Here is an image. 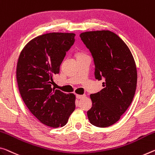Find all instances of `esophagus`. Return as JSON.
<instances>
[{"label":"esophagus","instance_id":"34e87169","mask_svg":"<svg viewBox=\"0 0 155 155\" xmlns=\"http://www.w3.org/2000/svg\"><path fill=\"white\" fill-rule=\"evenodd\" d=\"M85 95H80V94H77L76 95V97H77V99H82V98L85 97Z\"/></svg>","mask_w":155,"mask_h":155}]
</instances>
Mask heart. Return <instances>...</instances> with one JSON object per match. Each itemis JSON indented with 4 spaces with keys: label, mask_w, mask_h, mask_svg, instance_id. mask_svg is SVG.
<instances>
[{
    "label": "heart",
    "mask_w": 155,
    "mask_h": 155,
    "mask_svg": "<svg viewBox=\"0 0 155 155\" xmlns=\"http://www.w3.org/2000/svg\"><path fill=\"white\" fill-rule=\"evenodd\" d=\"M83 55H85L83 52H78L77 54V57H78V56H83Z\"/></svg>",
    "instance_id": "heart-1"
}]
</instances>
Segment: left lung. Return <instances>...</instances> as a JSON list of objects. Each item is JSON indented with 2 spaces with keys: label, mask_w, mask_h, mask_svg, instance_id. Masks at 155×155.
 Listing matches in <instances>:
<instances>
[{
  "label": "left lung",
  "mask_w": 155,
  "mask_h": 155,
  "mask_svg": "<svg viewBox=\"0 0 155 155\" xmlns=\"http://www.w3.org/2000/svg\"><path fill=\"white\" fill-rule=\"evenodd\" d=\"M94 58L95 78L104 80L100 92L90 94L92 106L87 112L93 126L105 127L117 122L131 104L137 83L135 61L124 41L109 30L80 34Z\"/></svg>",
  "instance_id": "1"
}]
</instances>
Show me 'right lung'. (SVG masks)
Instances as JSON below:
<instances>
[{
    "label": "right lung",
    "instance_id": "1",
    "mask_svg": "<svg viewBox=\"0 0 155 155\" xmlns=\"http://www.w3.org/2000/svg\"><path fill=\"white\" fill-rule=\"evenodd\" d=\"M75 34L52 32L33 38L18 57L16 79L26 106L42 124L63 127L75 109V95L52 89L53 76L59 73Z\"/></svg>",
    "mask_w": 155,
    "mask_h": 155
}]
</instances>
